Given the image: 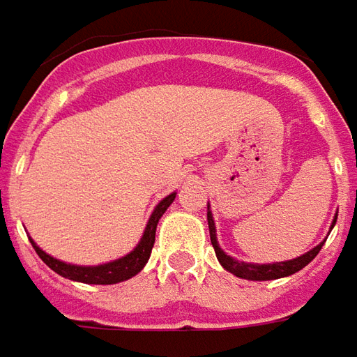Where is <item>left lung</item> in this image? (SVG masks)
<instances>
[{
	"label": "left lung",
	"instance_id": "1",
	"mask_svg": "<svg viewBox=\"0 0 357 357\" xmlns=\"http://www.w3.org/2000/svg\"><path fill=\"white\" fill-rule=\"evenodd\" d=\"M336 223V220H334ZM333 223V225H334ZM208 225H210V239L211 245H213V250H215V257L220 260V264L227 272L235 274V276L245 278V280H255V282H264V280H276V278L291 276L299 272L301 268H305L311 260H313L319 250L323 249L324 243H321L319 247H314L313 250L305 252L303 257H297L294 260H287V262H276V264H247V262H239V260H233L231 257H227L223 250L220 249L218 245V239H215V225H213V220H211V213L208 211Z\"/></svg>",
	"mask_w": 357,
	"mask_h": 357
}]
</instances>
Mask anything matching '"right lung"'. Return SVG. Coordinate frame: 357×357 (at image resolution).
I'll list each match as a JSON object with an SVG mask.
<instances>
[{"label":"right lung","mask_w":357,"mask_h":357,"mask_svg":"<svg viewBox=\"0 0 357 357\" xmlns=\"http://www.w3.org/2000/svg\"><path fill=\"white\" fill-rule=\"evenodd\" d=\"M174 196L176 194H169L167 198H163L161 202L157 204V208H155L151 218H149L146 233H144V237H142L136 249L132 250L130 255H126V257L118 258V260L108 262V264H100V266H73V264H66V262H60V260L52 258L50 255H46L43 249H38L34 245V241H31V243H33L36 255L43 258L54 272H58L60 276L68 278V280H75V282H83V284H99V286L118 284V282H124L128 278L136 276L137 272L146 266V262L149 260V255H151V249H153L157 223L161 220V215L167 211V208L173 204Z\"/></svg>","instance_id":"1"}]
</instances>
